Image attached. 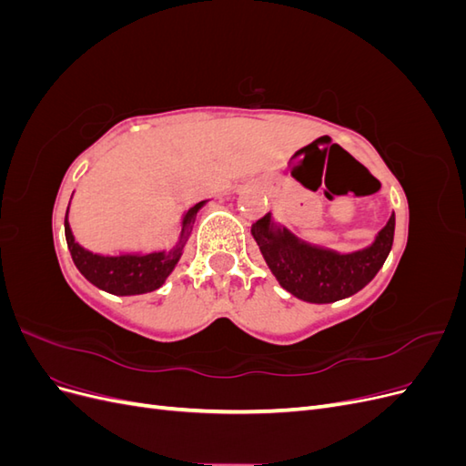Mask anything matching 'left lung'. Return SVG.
Listing matches in <instances>:
<instances>
[{
	"label": "left lung",
	"mask_w": 466,
	"mask_h": 466,
	"mask_svg": "<svg viewBox=\"0 0 466 466\" xmlns=\"http://www.w3.org/2000/svg\"><path fill=\"white\" fill-rule=\"evenodd\" d=\"M252 237L281 288L309 303H332L363 289L385 264L394 238V214L370 247L344 255L301 241L276 225L272 214L252 225Z\"/></svg>",
	"instance_id": "left-lung-1"
}]
</instances>
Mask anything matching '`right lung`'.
<instances>
[{"label": "right lung", "instance_id": "1", "mask_svg": "<svg viewBox=\"0 0 466 466\" xmlns=\"http://www.w3.org/2000/svg\"><path fill=\"white\" fill-rule=\"evenodd\" d=\"M204 204L206 200L192 206L185 214V218H182L180 238L171 250L147 252V255H142V252H128V255H118V257L95 255V252L83 248L76 241L72 228H69L67 211H66L64 229H66L67 248L72 252V258H74V264L77 266V270L98 289L108 291L112 295L147 293L161 288L165 284L167 276L175 270L177 262L180 260L182 248L187 245V238L190 237L196 214H198Z\"/></svg>", "mask_w": 466, "mask_h": 466}]
</instances>
